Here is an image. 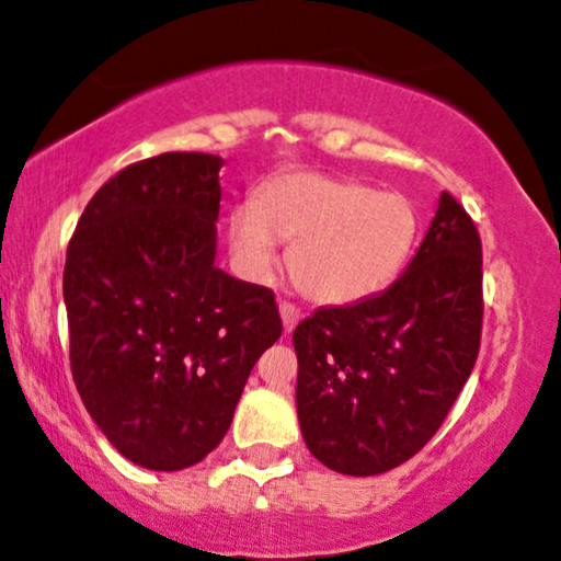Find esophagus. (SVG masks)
Segmentation results:
<instances>
[{"label":"esophagus","mask_w":561,"mask_h":561,"mask_svg":"<svg viewBox=\"0 0 561 561\" xmlns=\"http://www.w3.org/2000/svg\"><path fill=\"white\" fill-rule=\"evenodd\" d=\"M279 313H282V323H285V334H293V329L298 327V321L302 319L300 308L293 306V302H279Z\"/></svg>","instance_id":"obj_1"}]
</instances>
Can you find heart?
Returning <instances> with one entry per match:
<instances>
[{
    "label": "heart",
    "mask_w": 561,
    "mask_h": 561,
    "mask_svg": "<svg viewBox=\"0 0 561 561\" xmlns=\"http://www.w3.org/2000/svg\"><path fill=\"white\" fill-rule=\"evenodd\" d=\"M415 234L417 216L404 195L310 170L274 174L259 198L229 214V248L242 272L263 279L279 261V242L295 240L289 272L321 306H347L389 287Z\"/></svg>",
    "instance_id": "1"
}]
</instances>
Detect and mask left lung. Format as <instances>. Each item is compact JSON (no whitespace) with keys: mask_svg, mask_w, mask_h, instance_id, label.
Wrapping results in <instances>:
<instances>
[{"mask_svg":"<svg viewBox=\"0 0 561 561\" xmlns=\"http://www.w3.org/2000/svg\"><path fill=\"white\" fill-rule=\"evenodd\" d=\"M481 266L473 219L442 193L394 285L298 323L295 400L316 460L345 476H379L426 447L476 366Z\"/></svg>","mask_w":561,"mask_h":561,"instance_id":"left-lung-1","label":"left lung"}]
</instances>
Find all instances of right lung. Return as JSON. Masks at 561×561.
Wrapping results in <instances>:
<instances>
[{
  "label": "right lung",
  "instance_id": "1",
  "mask_svg": "<svg viewBox=\"0 0 561 561\" xmlns=\"http://www.w3.org/2000/svg\"><path fill=\"white\" fill-rule=\"evenodd\" d=\"M221 164L195 151L135 161L88 201L67 245L72 379L101 434L148 470L219 447L282 336L272 289L214 263Z\"/></svg>",
  "mask_w": 561,
  "mask_h": 561
}]
</instances>
